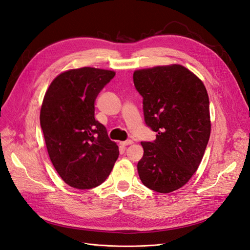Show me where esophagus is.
I'll return each instance as SVG.
<instances>
[{
    "mask_svg": "<svg viewBox=\"0 0 250 250\" xmlns=\"http://www.w3.org/2000/svg\"><path fill=\"white\" fill-rule=\"evenodd\" d=\"M121 144H122L123 146H128V145H131V144H133V142L131 140H127L125 142H121Z\"/></svg>",
    "mask_w": 250,
    "mask_h": 250,
    "instance_id": "1",
    "label": "esophagus"
}]
</instances>
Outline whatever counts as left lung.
<instances>
[{
    "mask_svg": "<svg viewBox=\"0 0 250 250\" xmlns=\"http://www.w3.org/2000/svg\"><path fill=\"white\" fill-rule=\"evenodd\" d=\"M153 143L142 142L138 163L144 186L167 194L184 187L197 171L210 134L209 101L203 82L181 64L134 71Z\"/></svg>",
    "mask_w": 250,
    "mask_h": 250,
    "instance_id": "1",
    "label": "left lung"
}]
</instances>
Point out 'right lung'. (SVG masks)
<instances>
[{"label": "right lung", "instance_id": "add662e5", "mask_svg": "<svg viewBox=\"0 0 250 250\" xmlns=\"http://www.w3.org/2000/svg\"><path fill=\"white\" fill-rule=\"evenodd\" d=\"M116 72L84 66L60 73L44 94L41 126L50 160L72 188L100 186L110 174L119 147L95 119V101Z\"/></svg>", "mask_w": 250, "mask_h": 250}]
</instances>
